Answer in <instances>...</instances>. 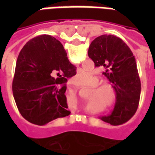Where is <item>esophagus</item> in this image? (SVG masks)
Returning <instances> with one entry per match:
<instances>
[{
  "mask_svg": "<svg viewBox=\"0 0 155 155\" xmlns=\"http://www.w3.org/2000/svg\"><path fill=\"white\" fill-rule=\"evenodd\" d=\"M70 84H71V86H73V87H76V88L79 87V86H76V85H74V82H73V81H71V82H70Z\"/></svg>",
  "mask_w": 155,
  "mask_h": 155,
  "instance_id": "esophagus-1",
  "label": "esophagus"
}]
</instances>
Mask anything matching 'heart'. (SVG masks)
Instances as JSON below:
<instances>
[{
	"mask_svg": "<svg viewBox=\"0 0 155 155\" xmlns=\"http://www.w3.org/2000/svg\"><path fill=\"white\" fill-rule=\"evenodd\" d=\"M91 76L90 73L86 71H81L74 75V79L77 84H83L89 80ZM93 84L94 85L93 89H91V94H90V104H92L94 101H97L101 104H104L107 108L108 110H110L114 109L117 104V91L114 85L108 83L103 84H98V78L94 77L93 79Z\"/></svg>",
	"mask_w": 155,
	"mask_h": 155,
	"instance_id": "1",
	"label": "heart"
}]
</instances>
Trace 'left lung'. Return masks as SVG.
<instances>
[{"label": "left lung", "instance_id": "obj_1", "mask_svg": "<svg viewBox=\"0 0 155 155\" xmlns=\"http://www.w3.org/2000/svg\"><path fill=\"white\" fill-rule=\"evenodd\" d=\"M88 55L94 66L104 68V74L117 91V104L109 116L101 119L118 125L135 114L141 91L136 61L130 47L115 35H102L91 42Z\"/></svg>", "mask_w": 155, "mask_h": 155}]
</instances>
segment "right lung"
Returning a JSON list of instances; mask_svg holds the SVG:
<instances>
[{"label": "right lung", "instance_id": "add662e5", "mask_svg": "<svg viewBox=\"0 0 155 155\" xmlns=\"http://www.w3.org/2000/svg\"><path fill=\"white\" fill-rule=\"evenodd\" d=\"M76 69L67 58L63 45L42 35L29 41L16 61L12 91L22 117L30 123L45 125L68 116L65 96L67 79Z\"/></svg>", "mask_w": 155, "mask_h": 155}]
</instances>
